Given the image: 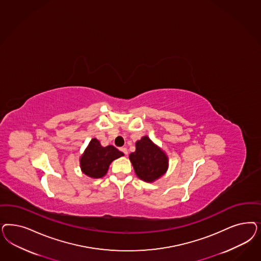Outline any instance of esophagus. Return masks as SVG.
Returning a JSON list of instances; mask_svg holds the SVG:
<instances>
[{"instance_id": "esophagus-1", "label": "esophagus", "mask_w": 261, "mask_h": 261, "mask_svg": "<svg viewBox=\"0 0 261 261\" xmlns=\"http://www.w3.org/2000/svg\"><path fill=\"white\" fill-rule=\"evenodd\" d=\"M120 151H123L125 154H127V150H126V148H125V147H123V148H120Z\"/></svg>"}]
</instances>
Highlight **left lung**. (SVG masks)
<instances>
[{"instance_id": "1", "label": "left lung", "mask_w": 261, "mask_h": 261, "mask_svg": "<svg viewBox=\"0 0 261 261\" xmlns=\"http://www.w3.org/2000/svg\"><path fill=\"white\" fill-rule=\"evenodd\" d=\"M128 158L136 176L145 182L158 180L168 170V155L147 135L136 141L135 151Z\"/></svg>"}]
</instances>
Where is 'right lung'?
Here are the masks:
<instances>
[{
    "instance_id": "obj_1",
    "label": "right lung",
    "mask_w": 261,
    "mask_h": 261,
    "mask_svg": "<svg viewBox=\"0 0 261 261\" xmlns=\"http://www.w3.org/2000/svg\"><path fill=\"white\" fill-rule=\"evenodd\" d=\"M123 155L114 146L102 147L97 138H92L80 158L81 170L87 177L101 178L107 175L111 162Z\"/></svg>"
}]
</instances>
